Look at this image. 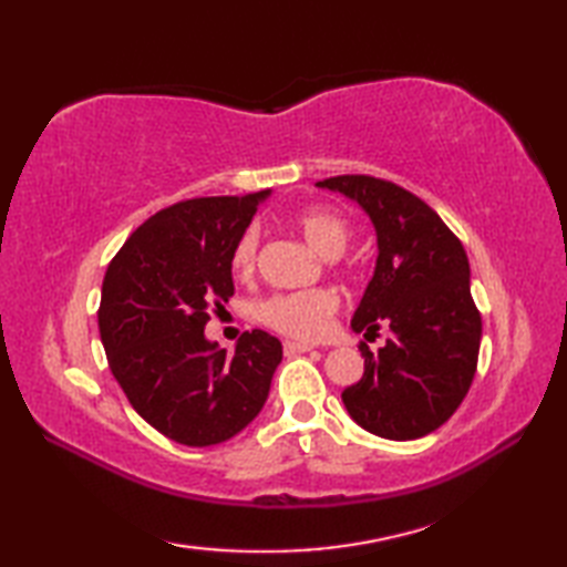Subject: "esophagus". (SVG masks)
Instances as JSON below:
<instances>
[{
  "label": "esophagus",
  "instance_id": "obj_1",
  "mask_svg": "<svg viewBox=\"0 0 567 567\" xmlns=\"http://www.w3.org/2000/svg\"><path fill=\"white\" fill-rule=\"evenodd\" d=\"M282 348H285V353H287V355H297V353H309V351H315V346H309V343H299V341H285V343H282Z\"/></svg>",
  "mask_w": 567,
  "mask_h": 567
}]
</instances>
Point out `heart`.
<instances>
[{"label":"heart","instance_id":"heart-1","mask_svg":"<svg viewBox=\"0 0 567 567\" xmlns=\"http://www.w3.org/2000/svg\"><path fill=\"white\" fill-rule=\"evenodd\" d=\"M295 226L299 234L307 238V244L319 250L321 256H339L346 248L351 228L343 216L323 207V204H311V207L299 209L295 214ZM258 228L248 226L244 234L236 238L231 250V270L238 277H250L256 272L258 260ZM339 309V295L331 287H309V290L280 292L272 295L256 305V319L282 336L299 341H317L329 331L331 317Z\"/></svg>","mask_w":567,"mask_h":567}]
</instances>
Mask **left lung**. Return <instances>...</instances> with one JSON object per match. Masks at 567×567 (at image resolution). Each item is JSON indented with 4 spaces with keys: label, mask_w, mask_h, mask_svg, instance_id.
<instances>
[{
    "label": "left lung",
    "mask_w": 567,
    "mask_h": 567,
    "mask_svg": "<svg viewBox=\"0 0 567 567\" xmlns=\"http://www.w3.org/2000/svg\"><path fill=\"white\" fill-rule=\"evenodd\" d=\"M317 185L358 202L378 234L375 275L353 331L375 336L382 323L392 331L378 353L360 346L365 372L341 400L375 436H426L461 406L477 370L483 319L465 248L424 199L390 179L339 175Z\"/></svg>",
    "instance_id": "1"
}]
</instances>
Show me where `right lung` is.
Masks as SVG:
<instances>
[{"mask_svg": "<svg viewBox=\"0 0 567 567\" xmlns=\"http://www.w3.org/2000/svg\"><path fill=\"white\" fill-rule=\"evenodd\" d=\"M270 189L177 202L118 248L97 311L110 370L131 406L183 445L224 443L258 416L282 343L246 331L234 355L207 341L209 311L234 295L231 250Z\"/></svg>", "mask_w": 567, "mask_h": 567, "instance_id": "1", "label": "right lung"}]
</instances>
